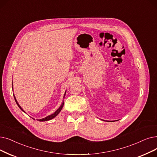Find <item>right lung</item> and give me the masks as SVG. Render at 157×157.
Returning <instances> with one entry per match:
<instances>
[{
	"label": "right lung",
	"mask_w": 157,
	"mask_h": 157,
	"mask_svg": "<svg viewBox=\"0 0 157 157\" xmlns=\"http://www.w3.org/2000/svg\"><path fill=\"white\" fill-rule=\"evenodd\" d=\"M66 93V92H65ZM13 96H14V98H15V101H16V103L17 104V105H18V106L21 109V110L24 112H25L24 111V110L23 109L21 108V106H20V105H19V104L18 103V102H17V99H16V98H15V95H14V94H13ZM63 105H64V102H63L62 103V105L60 106V107L58 109V110L54 112V113H52V114H51V115H49V116H47V117H45V118H44V119H38V121H49V120H51V119H53V118H54L55 117L56 115L60 112V111L62 110V108H63Z\"/></svg>",
	"instance_id": "add662e5"
}]
</instances>
